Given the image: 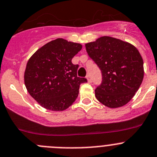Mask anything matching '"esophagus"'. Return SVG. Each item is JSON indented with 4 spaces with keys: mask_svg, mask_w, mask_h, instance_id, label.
Instances as JSON below:
<instances>
[{
    "mask_svg": "<svg viewBox=\"0 0 157 157\" xmlns=\"http://www.w3.org/2000/svg\"><path fill=\"white\" fill-rule=\"evenodd\" d=\"M87 81H88V83H91L92 79H91V77H90V75L87 76Z\"/></svg>",
    "mask_w": 157,
    "mask_h": 157,
    "instance_id": "34e87169",
    "label": "esophagus"
}]
</instances>
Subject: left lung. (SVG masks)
I'll return each mask as SVG.
<instances>
[{
    "mask_svg": "<svg viewBox=\"0 0 157 157\" xmlns=\"http://www.w3.org/2000/svg\"><path fill=\"white\" fill-rule=\"evenodd\" d=\"M89 56L101 71L102 81L95 97L111 108L126 105L140 88L144 76L143 60L128 42L103 36L85 45Z\"/></svg>",
    "mask_w": 157,
    "mask_h": 157,
    "instance_id": "left-lung-1",
    "label": "left lung"
}]
</instances>
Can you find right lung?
Returning a JSON list of instances; mask_svg holds the SVG:
<instances>
[{"label":"right lung","mask_w":157,"mask_h":157,"mask_svg":"<svg viewBox=\"0 0 157 157\" xmlns=\"http://www.w3.org/2000/svg\"><path fill=\"white\" fill-rule=\"evenodd\" d=\"M82 45L56 39L31 56L25 71V84L29 94L42 107L61 112L75 101L80 83L87 79L77 77L79 66L72 59Z\"/></svg>","instance_id":"1"}]
</instances>
